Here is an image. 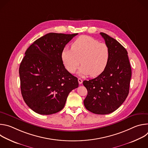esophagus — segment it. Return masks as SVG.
<instances>
[{"mask_svg":"<svg viewBox=\"0 0 148 148\" xmlns=\"http://www.w3.org/2000/svg\"><path fill=\"white\" fill-rule=\"evenodd\" d=\"M78 83H79V84H81L82 83V79H81L80 78H79L78 79Z\"/></svg>","mask_w":148,"mask_h":148,"instance_id":"1","label":"esophagus"}]
</instances>
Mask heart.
Here are the masks:
<instances>
[{
  "label": "heart",
  "mask_w": 148,
  "mask_h": 148,
  "mask_svg": "<svg viewBox=\"0 0 148 148\" xmlns=\"http://www.w3.org/2000/svg\"><path fill=\"white\" fill-rule=\"evenodd\" d=\"M110 49L103 43L88 36H81L71 45V49H64L61 52V60L66 69L74 73L80 63L78 73L96 77L106 69L110 60ZM81 61H80V60Z\"/></svg>",
  "instance_id": "1"
}]
</instances>
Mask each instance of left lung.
<instances>
[{"label": "left lung", "instance_id": "obj_1", "mask_svg": "<svg viewBox=\"0 0 148 148\" xmlns=\"http://www.w3.org/2000/svg\"><path fill=\"white\" fill-rule=\"evenodd\" d=\"M100 34L109 47L110 60L100 75L83 81L88 91L84 104L94 114L105 115L116 110L128 97L132 71L126 50L108 34Z\"/></svg>", "mask_w": 148, "mask_h": 148}]
</instances>
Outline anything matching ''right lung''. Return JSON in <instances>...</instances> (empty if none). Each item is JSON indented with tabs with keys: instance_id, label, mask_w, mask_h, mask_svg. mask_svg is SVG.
<instances>
[{
	"instance_id": "obj_1",
	"label": "right lung",
	"mask_w": 148,
	"mask_h": 148,
	"mask_svg": "<svg viewBox=\"0 0 148 148\" xmlns=\"http://www.w3.org/2000/svg\"><path fill=\"white\" fill-rule=\"evenodd\" d=\"M78 33H50L30 46L20 63L22 97L27 106L41 115L60 111L69 93L78 87V79L66 69L61 52Z\"/></svg>"
}]
</instances>
